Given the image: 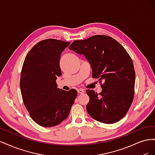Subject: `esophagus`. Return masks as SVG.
Here are the masks:
<instances>
[{
  "instance_id": "esophagus-1",
  "label": "esophagus",
  "mask_w": 155,
  "mask_h": 155,
  "mask_svg": "<svg viewBox=\"0 0 155 155\" xmlns=\"http://www.w3.org/2000/svg\"><path fill=\"white\" fill-rule=\"evenodd\" d=\"M84 90L83 89H82V88H79V89H78V94H83V93H84Z\"/></svg>"
}]
</instances>
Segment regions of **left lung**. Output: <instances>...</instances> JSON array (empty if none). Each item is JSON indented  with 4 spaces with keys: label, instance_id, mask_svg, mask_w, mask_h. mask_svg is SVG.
I'll return each mask as SVG.
<instances>
[{
    "label": "left lung",
    "instance_id": "1",
    "mask_svg": "<svg viewBox=\"0 0 155 155\" xmlns=\"http://www.w3.org/2000/svg\"><path fill=\"white\" fill-rule=\"evenodd\" d=\"M68 49L85 56L92 77L104 83L99 94L93 90L86 91L88 114L104 124L120 121L129 109L134 94L135 72L127 51L113 38L102 35L74 41Z\"/></svg>",
    "mask_w": 155,
    "mask_h": 155
}]
</instances>
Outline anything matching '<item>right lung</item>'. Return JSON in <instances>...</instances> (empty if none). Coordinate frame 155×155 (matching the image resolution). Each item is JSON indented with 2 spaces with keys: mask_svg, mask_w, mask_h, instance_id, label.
Returning <instances> with one entry per match:
<instances>
[{
  "mask_svg": "<svg viewBox=\"0 0 155 155\" xmlns=\"http://www.w3.org/2000/svg\"><path fill=\"white\" fill-rule=\"evenodd\" d=\"M70 43L48 39L33 47L22 68L20 88L23 102L32 120L45 127H54L66 119L78 94L75 89L58 88L61 76L59 59Z\"/></svg>",
  "mask_w": 155,
  "mask_h": 155,
  "instance_id": "1",
  "label": "right lung"
}]
</instances>
